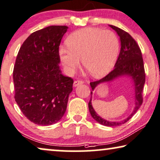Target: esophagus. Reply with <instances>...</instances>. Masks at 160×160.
I'll return each mask as SVG.
<instances>
[{
  "instance_id": "34e87169",
  "label": "esophagus",
  "mask_w": 160,
  "mask_h": 160,
  "mask_svg": "<svg viewBox=\"0 0 160 160\" xmlns=\"http://www.w3.org/2000/svg\"><path fill=\"white\" fill-rule=\"evenodd\" d=\"M84 82V81L83 80H74V87H76V86H79V85H80V84H82Z\"/></svg>"
}]
</instances>
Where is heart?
<instances>
[{
  "label": "heart",
  "instance_id": "1",
  "mask_svg": "<svg viewBox=\"0 0 160 160\" xmlns=\"http://www.w3.org/2000/svg\"><path fill=\"white\" fill-rule=\"evenodd\" d=\"M68 48L61 47L59 56L63 67L72 73L80 66L95 77H102L111 71L119 51V40L114 32L98 28H85L70 34Z\"/></svg>",
  "mask_w": 160,
  "mask_h": 160
}]
</instances>
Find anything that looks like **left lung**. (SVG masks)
<instances>
[{
	"label": "left lung",
	"mask_w": 160,
	"mask_h": 160,
	"mask_svg": "<svg viewBox=\"0 0 160 160\" xmlns=\"http://www.w3.org/2000/svg\"><path fill=\"white\" fill-rule=\"evenodd\" d=\"M110 26L112 29H114L120 37L121 47L118 59L115 64V68L109 74H108L105 77L99 80L91 82L90 85L92 91H93V89L97 87V85L101 82L111 81L113 79L118 78L119 76L126 75V74L131 76L135 82V108L130 116L125 120L120 121V122L108 121L102 118L93 110L92 105H91V98H92L93 93L92 91H91V99L88 103V108L91 116L100 124L107 127H116L128 121L141 106L142 101H143L142 91H143L145 80H146V73H145L141 50L135 40L132 37L130 34L123 30L114 26V25H110Z\"/></svg>",
	"instance_id": "obj_1"
}]
</instances>
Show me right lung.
<instances>
[{
    "mask_svg": "<svg viewBox=\"0 0 160 160\" xmlns=\"http://www.w3.org/2000/svg\"><path fill=\"white\" fill-rule=\"evenodd\" d=\"M66 25H51L32 33L20 47L13 70L14 99L26 118L48 126L61 120L73 79L61 74L59 46Z\"/></svg>",
    "mask_w": 160,
    "mask_h": 160,
    "instance_id": "add662e5",
    "label": "right lung"
}]
</instances>
